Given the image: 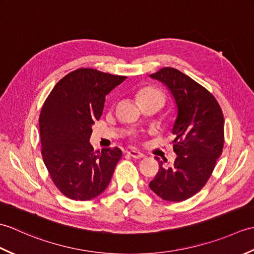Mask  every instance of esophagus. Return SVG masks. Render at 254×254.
I'll use <instances>...</instances> for the list:
<instances>
[{
  "mask_svg": "<svg viewBox=\"0 0 254 254\" xmlns=\"http://www.w3.org/2000/svg\"><path fill=\"white\" fill-rule=\"evenodd\" d=\"M127 154L128 156H131V157H133V158H137V159H139V158H143V157H144V154H143V153H141V152H138V150H136V149L127 150Z\"/></svg>",
  "mask_w": 254,
  "mask_h": 254,
  "instance_id": "34e87169",
  "label": "esophagus"
}]
</instances>
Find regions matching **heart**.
<instances>
[{"instance_id": "b5f03b06", "label": "heart", "mask_w": 254, "mask_h": 254, "mask_svg": "<svg viewBox=\"0 0 254 254\" xmlns=\"http://www.w3.org/2000/svg\"><path fill=\"white\" fill-rule=\"evenodd\" d=\"M139 99H160L164 101V96L159 90L155 88H146L143 89L139 93Z\"/></svg>"}]
</instances>
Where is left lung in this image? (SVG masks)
<instances>
[{
    "mask_svg": "<svg viewBox=\"0 0 254 254\" xmlns=\"http://www.w3.org/2000/svg\"><path fill=\"white\" fill-rule=\"evenodd\" d=\"M169 89L177 106L172 126L175 163L164 167L149 188L165 201L190 198L206 185L224 147V116L215 97L188 75L172 67L150 74Z\"/></svg>",
    "mask_w": 254,
    "mask_h": 254,
    "instance_id": "1",
    "label": "left lung"
}]
</instances>
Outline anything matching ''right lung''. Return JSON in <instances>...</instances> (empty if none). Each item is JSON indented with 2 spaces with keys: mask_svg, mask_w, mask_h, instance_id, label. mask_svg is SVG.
Returning <instances> with one entry per match:
<instances>
[{
  "mask_svg": "<svg viewBox=\"0 0 254 254\" xmlns=\"http://www.w3.org/2000/svg\"><path fill=\"white\" fill-rule=\"evenodd\" d=\"M126 78L94 68L75 69L59 80L42 106V158L53 183L68 198L89 201L109 185L121 149L95 150L89 138L106 96Z\"/></svg>",
  "mask_w": 254,
  "mask_h": 254,
  "instance_id": "1",
  "label": "right lung"
}]
</instances>
